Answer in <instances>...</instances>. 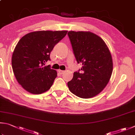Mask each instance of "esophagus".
I'll return each instance as SVG.
<instances>
[{
  "mask_svg": "<svg viewBox=\"0 0 135 135\" xmlns=\"http://www.w3.org/2000/svg\"><path fill=\"white\" fill-rule=\"evenodd\" d=\"M59 72L60 73V74L62 75L65 73V70H59Z\"/></svg>",
  "mask_w": 135,
  "mask_h": 135,
  "instance_id": "esophagus-1",
  "label": "esophagus"
}]
</instances>
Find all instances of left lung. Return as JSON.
<instances>
[{
    "mask_svg": "<svg viewBox=\"0 0 135 135\" xmlns=\"http://www.w3.org/2000/svg\"><path fill=\"white\" fill-rule=\"evenodd\" d=\"M68 35L80 69L68 82L70 91L78 97L88 99L101 92L107 85L113 70L110 51L105 42L89 32L70 31Z\"/></svg>",
    "mask_w": 135,
    "mask_h": 135,
    "instance_id": "obj_1",
    "label": "left lung"
}]
</instances>
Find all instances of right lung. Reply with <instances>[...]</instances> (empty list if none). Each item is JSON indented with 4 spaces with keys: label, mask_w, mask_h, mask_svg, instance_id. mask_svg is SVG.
<instances>
[{
    "label": "right lung",
    "mask_w": 135,
    "mask_h": 135,
    "mask_svg": "<svg viewBox=\"0 0 135 135\" xmlns=\"http://www.w3.org/2000/svg\"><path fill=\"white\" fill-rule=\"evenodd\" d=\"M68 31H37L23 36L16 45L12 57V66L17 82L33 94L48 90L53 85L57 72L45 66L50 60L53 47Z\"/></svg>",
    "instance_id": "1"
}]
</instances>
